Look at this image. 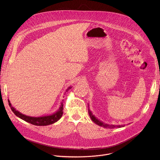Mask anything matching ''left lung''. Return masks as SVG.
Here are the masks:
<instances>
[{
	"label": "left lung",
	"instance_id": "obj_1",
	"mask_svg": "<svg viewBox=\"0 0 160 160\" xmlns=\"http://www.w3.org/2000/svg\"><path fill=\"white\" fill-rule=\"evenodd\" d=\"M88 113H89V116H90V117H91V118L92 120L96 124H97V125H98V126H102V127H103V128H110V129H113L114 128H122V127H124L125 125H110V124H105V123H104V122H102V121H100V120H98L96 117H95L92 113L91 112V110H90V109L89 108L88 109Z\"/></svg>",
	"mask_w": 160,
	"mask_h": 160
}]
</instances>
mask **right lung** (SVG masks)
Wrapping results in <instances>:
<instances>
[{"label": "right lung", "mask_w": 160, "mask_h": 160, "mask_svg": "<svg viewBox=\"0 0 160 160\" xmlns=\"http://www.w3.org/2000/svg\"><path fill=\"white\" fill-rule=\"evenodd\" d=\"M71 88V87H69L67 91H68L69 89H70ZM63 102H61V105L58 110L53 114L48 115V116H40V117H32V116H29L22 114L18 111L16 110V109L12 107L10 102L8 100V103H9L10 107L11 108V110L14 113V114L24 121L36 126H47V125L53 124L57 121H58L61 118V117L62 116V114L63 113Z\"/></svg>", "instance_id": "1"}]
</instances>
